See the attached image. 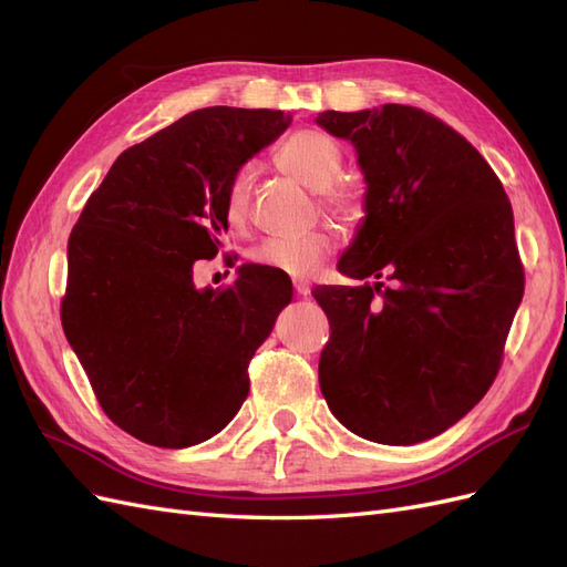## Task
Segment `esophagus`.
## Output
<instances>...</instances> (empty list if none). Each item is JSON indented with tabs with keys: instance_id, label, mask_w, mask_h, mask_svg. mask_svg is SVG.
I'll return each instance as SVG.
<instances>
[{
	"instance_id": "34e87169",
	"label": "esophagus",
	"mask_w": 567,
	"mask_h": 567,
	"mask_svg": "<svg viewBox=\"0 0 567 567\" xmlns=\"http://www.w3.org/2000/svg\"><path fill=\"white\" fill-rule=\"evenodd\" d=\"M293 286H296V293H298L300 298L310 296V284H307L305 279H296V281H293Z\"/></svg>"
}]
</instances>
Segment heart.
<instances>
[{
	"mask_svg": "<svg viewBox=\"0 0 567 567\" xmlns=\"http://www.w3.org/2000/svg\"><path fill=\"white\" fill-rule=\"evenodd\" d=\"M279 165L290 177H296L312 192H323L326 208L336 213H350L352 200L346 192L331 188L342 173V151L329 134L319 130H298L290 134L279 148ZM250 203V173L238 169L227 186L225 215L231 227H241L248 217ZM331 236L323 231H310L305 236L265 238L252 250V260L281 274L302 277L319 267L326 255L331 252Z\"/></svg>",
	"mask_w": 567,
	"mask_h": 567,
	"instance_id": "1",
	"label": "heart"
}]
</instances>
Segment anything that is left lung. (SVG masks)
Masks as SVG:
<instances>
[{
    "instance_id": "8db88e82",
    "label": "left lung",
    "mask_w": 567,
    "mask_h": 567,
    "mask_svg": "<svg viewBox=\"0 0 567 567\" xmlns=\"http://www.w3.org/2000/svg\"><path fill=\"white\" fill-rule=\"evenodd\" d=\"M317 125L354 146L367 182L364 217L338 271L373 279L312 290L331 321L321 394L359 437L431 440L499 371L525 288L511 203L487 161L421 109L323 111Z\"/></svg>"
}]
</instances>
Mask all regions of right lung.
Instances as JSON below:
<instances>
[{
  "instance_id": "right-lung-1",
  "label": "right lung",
  "mask_w": 567,
  "mask_h": 567,
  "mask_svg": "<svg viewBox=\"0 0 567 567\" xmlns=\"http://www.w3.org/2000/svg\"><path fill=\"white\" fill-rule=\"evenodd\" d=\"M288 125L269 109L179 117L120 153L68 238L63 333L106 416L153 447H192L236 416L248 362L293 298L260 265L227 290L194 284L229 229L231 177Z\"/></svg>"
}]
</instances>
